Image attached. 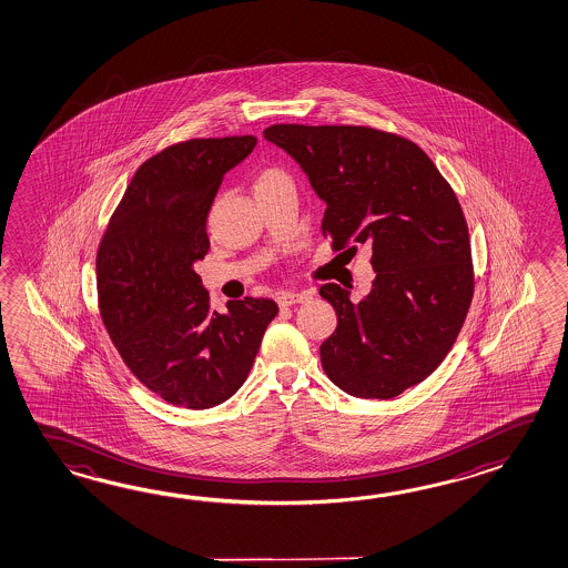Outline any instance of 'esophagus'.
<instances>
[{
  "mask_svg": "<svg viewBox=\"0 0 568 568\" xmlns=\"http://www.w3.org/2000/svg\"><path fill=\"white\" fill-rule=\"evenodd\" d=\"M312 295L307 293V291H283V293H278L277 303L281 307H291V305H295V303L307 302Z\"/></svg>",
  "mask_w": 568,
  "mask_h": 568,
  "instance_id": "obj_1",
  "label": "esophagus"
}]
</instances>
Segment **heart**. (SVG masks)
Here are the masks:
<instances>
[{"label": "heart", "mask_w": 568, "mask_h": 568, "mask_svg": "<svg viewBox=\"0 0 568 568\" xmlns=\"http://www.w3.org/2000/svg\"><path fill=\"white\" fill-rule=\"evenodd\" d=\"M278 175L285 174H283V172H278V170H273V168H266V170L258 172V175H256L255 187L256 185H263L266 184V182H271V180H275Z\"/></svg>", "instance_id": "1"}]
</instances>
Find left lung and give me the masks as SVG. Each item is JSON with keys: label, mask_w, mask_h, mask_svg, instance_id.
Masks as SVG:
<instances>
[{"label": "left lung", "mask_w": 568, "mask_h": 568, "mask_svg": "<svg viewBox=\"0 0 568 568\" xmlns=\"http://www.w3.org/2000/svg\"><path fill=\"white\" fill-rule=\"evenodd\" d=\"M325 202L322 232L334 248H372L376 278L359 303L336 283V332L320 354L332 383L359 398H393L437 371L474 300L464 210L425 151L362 125H271Z\"/></svg>", "instance_id": "8db88e82"}]
</instances>
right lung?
Returning a JSON list of instances; mask_svg holds the SVG:
<instances>
[{"label": "right lung", "instance_id": "right-lung-1", "mask_svg": "<svg viewBox=\"0 0 568 568\" xmlns=\"http://www.w3.org/2000/svg\"><path fill=\"white\" fill-rule=\"evenodd\" d=\"M253 135L197 138L155 153L129 182L97 253L99 312L129 371L185 408L229 400L253 368L273 300L210 307L194 263L209 255L206 221L224 174Z\"/></svg>", "mask_w": 568, "mask_h": 568}]
</instances>
